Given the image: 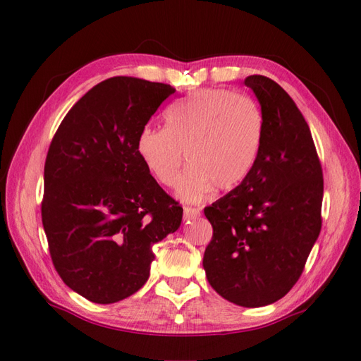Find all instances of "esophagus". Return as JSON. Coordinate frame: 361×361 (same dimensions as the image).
Listing matches in <instances>:
<instances>
[{"label": "esophagus", "instance_id": "obj_1", "mask_svg": "<svg viewBox=\"0 0 361 361\" xmlns=\"http://www.w3.org/2000/svg\"><path fill=\"white\" fill-rule=\"evenodd\" d=\"M198 216H200V209L189 208V206H186V208H185V217L186 219H194V217H198Z\"/></svg>", "mask_w": 361, "mask_h": 361}]
</instances>
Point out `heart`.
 I'll use <instances>...</instances> for the list:
<instances>
[{
    "instance_id": "1",
    "label": "heart",
    "mask_w": 361,
    "mask_h": 361,
    "mask_svg": "<svg viewBox=\"0 0 361 361\" xmlns=\"http://www.w3.org/2000/svg\"><path fill=\"white\" fill-rule=\"evenodd\" d=\"M164 121L166 128L141 130L137 153L164 186L175 185L188 153L190 166L176 185L181 200L202 202L216 188L229 190L247 180L264 136L262 113L251 99L200 90L169 106Z\"/></svg>"
}]
</instances>
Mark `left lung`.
<instances>
[{
  "label": "left lung",
  "instance_id": "1",
  "mask_svg": "<svg viewBox=\"0 0 361 361\" xmlns=\"http://www.w3.org/2000/svg\"><path fill=\"white\" fill-rule=\"evenodd\" d=\"M245 85L260 105L262 144L247 180L204 208L214 233L203 268L221 298L264 307L295 286L318 239L323 171L307 122L287 91L259 74Z\"/></svg>",
  "mask_w": 361,
  "mask_h": 361
}]
</instances>
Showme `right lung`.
I'll use <instances>...</instances> for the list:
<instances>
[{"label":"right lung","mask_w":361,"mask_h":361,"mask_svg":"<svg viewBox=\"0 0 361 361\" xmlns=\"http://www.w3.org/2000/svg\"><path fill=\"white\" fill-rule=\"evenodd\" d=\"M175 88L128 75L91 88L68 111L44 163L42 220L52 264L75 293L113 304L150 276L152 247L183 208L153 178L137 136Z\"/></svg>","instance_id":"add662e5"}]
</instances>
